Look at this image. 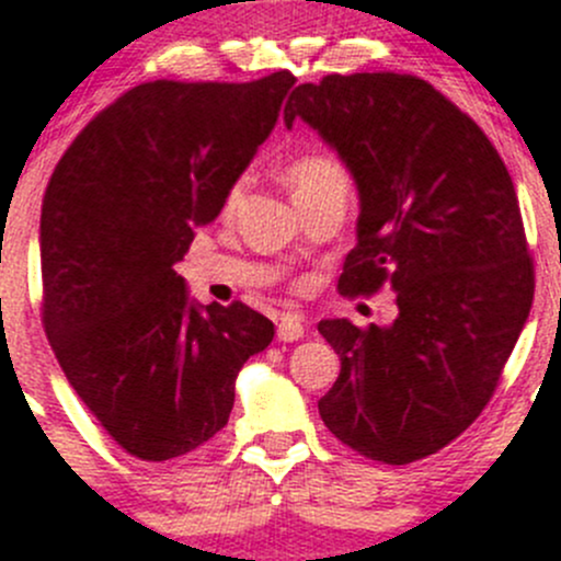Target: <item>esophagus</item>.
I'll list each match as a JSON object with an SVG mask.
<instances>
[{
  "label": "esophagus",
  "mask_w": 561,
  "mask_h": 561,
  "mask_svg": "<svg viewBox=\"0 0 561 561\" xmlns=\"http://www.w3.org/2000/svg\"><path fill=\"white\" fill-rule=\"evenodd\" d=\"M276 336H279L282 342H296L304 336V323L298 318H293V314H285V318L279 320V325H276Z\"/></svg>",
  "instance_id": "obj_1"
}]
</instances>
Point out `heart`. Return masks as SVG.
<instances>
[{
    "label": "heart",
    "mask_w": 561,
    "mask_h": 561,
    "mask_svg": "<svg viewBox=\"0 0 561 561\" xmlns=\"http://www.w3.org/2000/svg\"><path fill=\"white\" fill-rule=\"evenodd\" d=\"M285 175L293 188V197H301V194L314 192V188L320 186H329V183H342V186H347L345 170H342L334 159H329V156H318V153L296 159L290 167H287ZM241 194H243V183H236V186L230 188V194H227V208L230 210L236 208Z\"/></svg>",
    "instance_id": "obj_1"
}]
</instances>
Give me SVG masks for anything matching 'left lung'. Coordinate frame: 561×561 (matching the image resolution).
Returning a JSON list of instances; mask_svg holds the SVG:
<instances>
[{
  "label": "left lung",
  "mask_w": 561,
  "mask_h": 561,
  "mask_svg": "<svg viewBox=\"0 0 561 561\" xmlns=\"http://www.w3.org/2000/svg\"><path fill=\"white\" fill-rule=\"evenodd\" d=\"M301 117L356 178L358 243L342 296L394 290L391 325L320 320L340 378L318 400L353 453L405 466L447 447L482 413L535 298L513 178L480 125L425 79L331 73L298 84Z\"/></svg>",
  "instance_id": "left-lung-1"
}]
</instances>
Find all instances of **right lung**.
I'll return each instance as SVG.
<instances>
[{
	"instance_id": "add662e5",
	"label": "right lung",
	"mask_w": 561,
	"mask_h": 561,
	"mask_svg": "<svg viewBox=\"0 0 561 561\" xmlns=\"http://www.w3.org/2000/svg\"><path fill=\"white\" fill-rule=\"evenodd\" d=\"M290 70L145 81L81 128L43 194V329L65 378L130 458L194 453L230 419L236 378L274 340L247 304L188 301L183 260L279 117Z\"/></svg>"
}]
</instances>
